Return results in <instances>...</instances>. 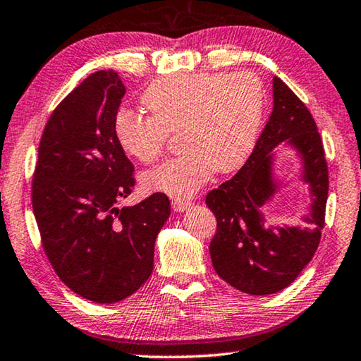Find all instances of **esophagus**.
Here are the masks:
<instances>
[{
	"label": "esophagus",
	"mask_w": 361,
	"mask_h": 361,
	"mask_svg": "<svg viewBox=\"0 0 361 361\" xmlns=\"http://www.w3.org/2000/svg\"><path fill=\"white\" fill-rule=\"evenodd\" d=\"M190 205L191 201H188V199H173V201H171V207H173L175 212H185Z\"/></svg>",
	"instance_id": "obj_1"
}]
</instances>
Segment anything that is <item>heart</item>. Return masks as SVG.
<instances>
[{
    "mask_svg": "<svg viewBox=\"0 0 361 361\" xmlns=\"http://www.w3.org/2000/svg\"><path fill=\"white\" fill-rule=\"evenodd\" d=\"M262 80L250 72L181 73L156 80L142 94L149 117L120 109L114 133L120 147L141 164L162 156L169 135L180 133L186 152L142 176L149 191L186 197L214 171L238 170L252 152L265 112Z\"/></svg>",
    "mask_w": 361,
    "mask_h": 361,
    "instance_id": "heart-1",
    "label": "heart"
}]
</instances>
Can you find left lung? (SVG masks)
<instances>
[{"label": "left lung", "instance_id": "obj_1", "mask_svg": "<svg viewBox=\"0 0 361 361\" xmlns=\"http://www.w3.org/2000/svg\"><path fill=\"white\" fill-rule=\"evenodd\" d=\"M284 140L302 160V179L312 194L305 227L268 226L261 209L277 190L271 151ZM329 178L322 136L310 111L281 78H273V111L243 169L212 190L205 204L216 231L210 257L219 276L250 295L283 290L318 249L324 226Z\"/></svg>", "mask_w": 361, "mask_h": 361}]
</instances>
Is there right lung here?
<instances>
[{
    "label": "right lung",
    "instance_id": "right-lung-1",
    "mask_svg": "<svg viewBox=\"0 0 361 361\" xmlns=\"http://www.w3.org/2000/svg\"><path fill=\"white\" fill-rule=\"evenodd\" d=\"M123 94L114 71L91 73L68 93L44 127L32 181L44 254L67 288L96 304L127 299L147 281L170 216L164 192L117 207L135 186L114 133Z\"/></svg>",
    "mask_w": 361,
    "mask_h": 361
}]
</instances>
